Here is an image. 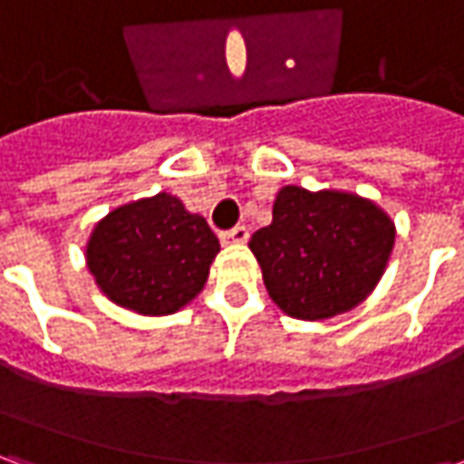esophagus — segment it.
Segmentation results:
<instances>
[{"mask_svg": "<svg viewBox=\"0 0 464 464\" xmlns=\"http://www.w3.org/2000/svg\"><path fill=\"white\" fill-rule=\"evenodd\" d=\"M248 241V228L246 226H236L231 231L221 233L223 246H231V243H246Z\"/></svg>", "mask_w": 464, "mask_h": 464, "instance_id": "obj_1", "label": "esophagus"}]
</instances>
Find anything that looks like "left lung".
<instances>
[{"mask_svg": "<svg viewBox=\"0 0 464 464\" xmlns=\"http://www.w3.org/2000/svg\"><path fill=\"white\" fill-rule=\"evenodd\" d=\"M392 246L395 223L375 201L301 186H283L271 226L248 241L271 301L298 321H325L365 301Z\"/></svg>", "mask_w": 464, "mask_h": 464, "instance_id": "obj_1", "label": "left lung"}]
</instances>
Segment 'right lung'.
<instances>
[{
	"instance_id": "obj_1",
	"label": "right lung",
	"mask_w": 464,
	"mask_h": 464,
	"mask_svg": "<svg viewBox=\"0 0 464 464\" xmlns=\"http://www.w3.org/2000/svg\"><path fill=\"white\" fill-rule=\"evenodd\" d=\"M218 251L203 216L156 193L106 213L84 256L109 301L139 315H171L203 291Z\"/></svg>"
}]
</instances>
